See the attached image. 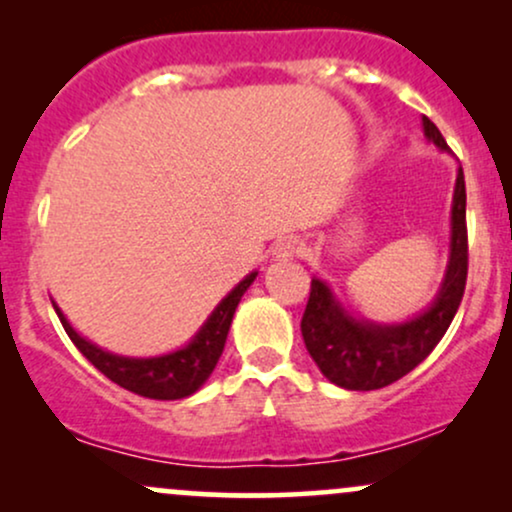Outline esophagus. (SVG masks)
<instances>
[{
	"label": "esophagus",
	"mask_w": 512,
	"mask_h": 512,
	"mask_svg": "<svg viewBox=\"0 0 512 512\" xmlns=\"http://www.w3.org/2000/svg\"><path fill=\"white\" fill-rule=\"evenodd\" d=\"M303 252V243L296 238H289V240H281V243H276V248L272 255L276 260H293V257H298Z\"/></svg>",
	"instance_id": "1"
}]
</instances>
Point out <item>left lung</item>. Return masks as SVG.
I'll use <instances>...</instances> for the list:
<instances>
[{"label":"left lung","mask_w":512,"mask_h":512,"mask_svg":"<svg viewBox=\"0 0 512 512\" xmlns=\"http://www.w3.org/2000/svg\"><path fill=\"white\" fill-rule=\"evenodd\" d=\"M424 134L440 151L448 142L424 115ZM467 192L464 173L457 168L450 207V255L440 289L424 313L411 320L380 325L344 308L330 284L313 276L310 298L301 320L303 342L327 380L344 390H380L404 378L436 349L460 308L467 284Z\"/></svg>","instance_id":"8db88e82"}]
</instances>
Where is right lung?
Here are the masks:
<instances>
[{
  "instance_id": "1",
  "label": "right lung",
  "mask_w": 512,
  "mask_h": 512,
  "mask_svg": "<svg viewBox=\"0 0 512 512\" xmlns=\"http://www.w3.org/2000/svg\"><path fill=\"white\" fill-rule=\"evenodd\" d=\"M255 276L257 272H250L245 276L236 289L211 310L207 322L199 327V332L182 349L170 351V354L163 356L134 358L105 351L101 346L88 342L86 337H81L69 325L62 310L55 303L52 305H55V313L60 317L64 332L69 334L76 349L101 370L105 378H110L113 383L125 387L129 392H134V395L149 399H182L195 395L199 387L209 380L211 370L216 368V363H219L223 354V346H226L228 330H231V322L233 315H236L240 298L250 289Z\"/></svg>"
}]
</instances>
